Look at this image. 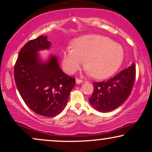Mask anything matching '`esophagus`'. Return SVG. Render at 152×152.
Instances as JSON below:
<instances>
[{
  "instance_id": "esophagus-1",
  "label": "esophagus",
  "mask_w": 152,
  "mask_h": 152,
  "mask_svg": "<svg viewBox=\"0 0 152 152\" xmlns=\"http://www.w3.org/2000/svg\"><path fill=\"white\" fill-rule=\"evenodd\" d=\"M83 83V81L81 80H79V79H76V84H80Z\"/></svg>"
}]
</instances>
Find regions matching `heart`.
I'll return each instance as SVG.
<instances>
[{"label": "heart", "instance_id": "b5f03b06", "mask_svg": "<svg viewBox=\"0 0 152 152\" xmlns=\"http://www.w3.org/2000/svg\"><path fill=\"white\" fill-rule=\"evenodd\" d=\"M72 47L62 53V64L73 73L84 63L93 77L104 80L115 74L124 59V50L119 43L99 34H86L72 41Z\"/></svg>", "mask_w": 152, "mask_h": 152}]
</instances>
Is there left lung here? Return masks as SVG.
<instances>
[{"label":"left lung","mask_w":152,"mask_h":152,"mask_svg":"<svg viewBox=\"0 0 152 152\" xmlns=\"http://www.w3.org/2000/svg\"><path fill=\"white\" fill-rule=\"evenodd\" d=\"M136 78L134 63L107 81L93 82L94 91L89 102L97 111L107 113L124 103L132 92Z\"/></svg>","instance_id":"obj_1"}]
</instances>
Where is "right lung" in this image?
I'll return each instance as SVG.
<instances>
[{
    "label": "right lung",
    "instance_id": "obj_1",
    "mask_svg": "<svg viewBox=\"0 0 152 152\" xmlns=\"http://www.w3.org/2000/svg\"><path fill=\"white\" fill-rule=\"evenodd\" d=\"M50 47L47 36L28 41L20 50L14 66L15 83L25 103L45 117H54L63 111L75 84V79L60 68L55 55L41 57L39 52Z\"/></svg>",
    "mask_w": 152,
    "mask_h": 152
}]
</instances>
